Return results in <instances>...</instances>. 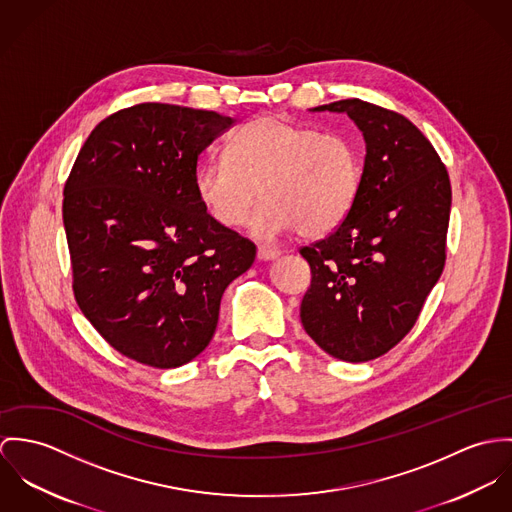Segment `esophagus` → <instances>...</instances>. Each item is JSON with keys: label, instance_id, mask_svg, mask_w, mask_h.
I'll list each match as a JSON object with an SVG mask.
<instances>
[{"label": "esophagus", "instance_id": "34e87169", "mask_svg": "<svg viewBox=\"0 0 512 512\" xmlns=\"http://www.w3.org/2000/svg\"><path fill=\"white\" fill-rule=\"evenodd\" d=\"M279 255H281V251L279 249H271V247H259V251H257V257L261 261H271V259H277Z\"/></svg>", "mask_w": 512, "mask_h": 512}]
</instances>
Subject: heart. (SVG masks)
<instances>
[{"label": "heart", "mask_w": 512, "mask_h": 512, "mask_svg": "<svg viewBox=\"0 0 512 512\" xmlns=\"http://www.w3.org/2000/svg\"><path fill=\"white\" fill-rule=\"evenodd\" d=\"M361 151L340 131H320L281 115H263L229 139L226 157L196 171V194L222 228H239L259 194L253 216L259 237L296 229L324 237L351 212L361 186Z\"/></svg>", "instance_id": "b5f03b06"}]
</instances>
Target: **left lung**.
I'll return each instance as SVG.
<instances>
[{"mask_svg":"<svg viewBox=\"0 0 512 512\" xmlns=\"http://www.w3.org/2000/svg\"><path fill=\"white\" fill-rule=\"evenodd\" d=\"M314 110L349 115L367 155L347 218L328 237L300 247L312 273L300 320L332 357L371 361L412 330L444 271L450 176L404 115L357 98Z\"/></svg>","mask_w":512,"mask_h":512,"instance_id":"8db88e82","label":"left lung"}]
</instances>
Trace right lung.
Wrapping results in <instances>:
<instances>
[{
  "label": "right lung",
  "instance_id": "right-lung-1",
  "mask_svg": "<svg viewBox=\"0 0 512 512\" xmlns=\"http://www.w3.org/2000/svg\"><path fill=\"white\" fill-rule=\"evenodd\" d=\"M233 119L137 104L100 121L64 184L62 220L82 314L121 355L157 369L212 340L228 284L255 243L222 228L196 194L200 153Z\"/></svg>",
  "mask_w": 512,
  "mask_h": 512
}]
</instances>
